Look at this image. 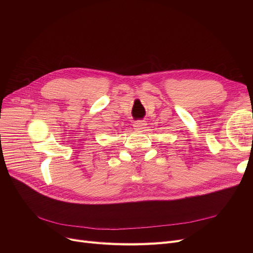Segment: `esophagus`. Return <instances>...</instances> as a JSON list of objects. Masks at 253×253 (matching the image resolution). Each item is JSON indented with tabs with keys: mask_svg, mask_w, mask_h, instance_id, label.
I'll list each match as a JSON object with an SVG mask.
<instances>
[{
	"mask_svg": "<svg viewBox=\"0 0 253 253\" xmlns=\"http://www.w3.org/2000/svg\"><path fill=\"white\" fill-rule=\"evenodd\" d=\"M145 125H147V124H145L144 121H136L133 126L136 130H142V129H144Z\"/></svg>",
	"mask_w": 253,
	"mask_h": 253,
	"instance_id": "1",
	"label": "esophagus"
}]
</instances>
